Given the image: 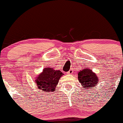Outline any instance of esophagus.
Wrapping results in <instances>:
<instances>
[{
  "mask_svg": "<svg viewBox=\"0 0 123 123\" xmlns=\"http://www.w3.org/2000/svg\"><path fill=\"white\" fill-rule=\"evenodd\" d=\"M73 73V69H69V71H68L67 72V73L68 74H72V73Z\"/></svg>",
  "mask_w": 123,
  "mask_h": 123,
  "instance_id": "esophagus-1",
  "label": "esophagus"
}]
</instances>
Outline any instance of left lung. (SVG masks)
Listing matches in <instances>:
<instances>
[{
  "label": "left lung",
  "instance_id": "obj_1",
  "mask_svg": "<svg viewBox=\"0 0 123 123\" xmlns=\"http://www.w3.org/2000/svg\"><path fill=\"white\" fill-rule=\"evenodd\" d=\"M78 79L79 82L82 85V89L89 91L88 89L95 87L98 84L99 79L95 73H93L91 69L85 68L81 69L78 73ZM92 90V89H91Z\"/></svg>",
  "mask_w": 123,
  "mask_h": 123
}]
</instances>
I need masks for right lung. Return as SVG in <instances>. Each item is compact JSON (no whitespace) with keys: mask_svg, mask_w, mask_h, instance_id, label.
<instances>
[{"mask_svg":"<svg viewBox=\"0 0 123 123\" xmlns=\"http://www.w3.org/2000/svg\"><path fill=\"white\" fill-rule=\"evenodd\" d=\"M63 73L60 70H55L52 68H46L38 75L35 80L37 89L43 93L54 91Z\"/></svg>","mask_w":123,"mask_h":123,"instance_id":"obj_1","label":"right lung"}]
</instances>
